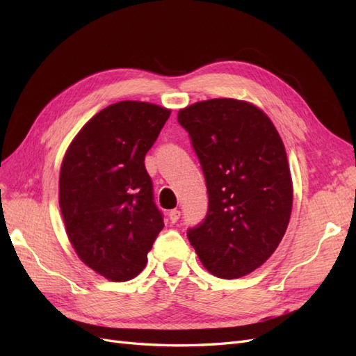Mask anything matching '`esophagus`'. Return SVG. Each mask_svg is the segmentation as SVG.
Listing matches in <instances>:
<instances>
[{
  "instance_id": "34e87169",
  "label": "esophagus",
  "mask_w": 356,
  "mask_h": 356,
  "mask_svg": "<svg viewBox=\"0 0 356 356\" xmlns=\"http://www.w3.org/2000/svg\"><path fill=\"white\" fill-rule=\"evenodd\" d=\"M168 218H170V220H171L172 223L177 222L179 218H180V210H177V209L170 210V211H168Z\"/></svg>"
}]
</instances>
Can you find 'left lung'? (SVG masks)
Instances as JSON below:
<instances>
[{
    "mask_svg": "<svg viewBox=\"0 0 356 356\" xmlns=\"http://www.w3.org/2000/svg\"><path fill=\"white\" fill-rule=\"evenodd\" d=\"M204 172L209 209L188 238L220 279H238L266 262L285 236L292 179L273 122L246 101L215 98L177 115Z\"/></svg>",
    "mask_w": 356,
    "mask_h": 356,
    "instance_id": "left-lung-1",
    "label": "left lung"
}]
</instances>
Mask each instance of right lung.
Segmentation results:
<instances>
[{
  "label": "right lung",
  "mask_w": 356,
  "mask_h": 356,
  "mask_svg": "<svg viewBox=\"0 0 356 356\" xmlns=\"http://www.w3.org/2000/svg\"><path fill=\"white\" fill-rule=\"evenodd\" d=\"M170 113L120 101L90 119L65 152L59 207L67 236L77 257L108 280L138 276L164 228L145 156Z\"/></svg>",
  "instance_id": "add662e5"
}]
</instances>
